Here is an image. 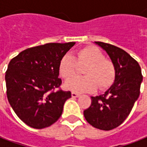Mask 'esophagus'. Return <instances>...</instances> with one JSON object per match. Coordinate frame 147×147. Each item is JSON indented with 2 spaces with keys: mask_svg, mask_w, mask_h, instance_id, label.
<instances>
[{
  "mask_svg": "<svg viewBox=\"0 0 147 147\" xmlns=\"http://www.w3.org/2000/svg\"><path fill=\"white\" fill-rule=\"evenodd\" d=\"M71 95H72V97H74V98H75V97H78V96H80V94L77 93V92H73Z\"/></svg>",
  "mask_w": 147,
  "mask_h": 147,
  "instance_id": "1",
  "label": "esophagus"
}]
</instances>
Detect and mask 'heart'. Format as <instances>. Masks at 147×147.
Masks as SVG:
<instances>
[{
    "mask_svg": "<svg viewBox=\"0 0 147 147\" xmlns=\"http://www.w3.org/2000/svg\"><path fill=\"white\" fill-rule=\"evenodd\" d=\"M78 65H87L83 69L85 76H76L67 80L65 87L70 91L91 92L97 87L104 91L115 82L116 69L113 61L105 58L103 52L96 47L80 49L77 51L75 57L70 54L65 55L59 64L60 75L64 78L74 76L76 74Z\"/></svg>",
    "mask_w": 147,
    "mask_h": 147,
    "instance_id": "heart-1",
    "label": "heart"
}]
</instances>
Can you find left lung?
<instances>
[{
    "label": "left lung",
    "mask_w": 147,
    "mask_h": 147,
    "mask_svg": "<svg viewBox=\"0 0 147 147\" xmlns=\"http://www.w3.org/2000/svg\"><path fill=\"white\" fill-rule=\"evenodd\" d=\"M96 44L109 55L115 66L116 77L104 94L92 96V104L83 115L92 126L108 131L119 127L129 115L140 94L142 74L138 61L123 49L101 42Z\"/></svg>",
    "instance_id": "1"
}]
</instances>
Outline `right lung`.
<instances>
[{
  "mask_svg": "<svg viewBox=\"0 0 147 147\" xmlns=\"http://www.w3.org/2000/svg\"><path fill=\"white\" fill-rule=\"evenodd\" d=\"M74 44L47 43L26 49L9 61L5 72L9 103L29 127H49L62 115L71 92L59 88V64Z\"/></svg>",
  "mask_w": 147,
  "mask_h": 147,
  "instance_id": "right-lung-1",
  "label": "right lung"
}]
</instances>
